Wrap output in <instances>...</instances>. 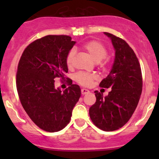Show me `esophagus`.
<instances>
[{
	"label": "esophagus",
	"instance_id": "34e87169",
	"mask_svg": "<svg viewBox=\"0 0 159 159\" xmlns=\"http://www.w3.org/2000/svg\"><path fill=\"white\" fill-rule=\"evenodd\" d=\"M88 93H89V90L85 89H81V94H88Z\"/></svg>",
	"mask_w": 159,
	"mask_h": 159
}]
</instances>
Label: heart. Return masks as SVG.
<instances>
[{
    "instance_id": "heart-1",
    "label": "heart",
    "mask_w": 159,
    "mask_h": 159,
    "mask_svg": "<svg viewBox=\"0 0 159 159\" xmlns=\"http://www.w3.org/2000/svg\"><path fill=\"white\" fill-rule=\"evenodd\" d=\"M81 48L83 51H85L90 56V57L96 63H99L103 59H105L107 55V53H108L106 48L102 43L96 41H91L85 43L84 44H83ZM75 56V51L74 50H70L66 57V64L68 68H71L73 66ZM95 78L96 76L92 74L78 73L75 76V80L77 82L84 86L91 85Z\"/></svg>"
}]
</instances>
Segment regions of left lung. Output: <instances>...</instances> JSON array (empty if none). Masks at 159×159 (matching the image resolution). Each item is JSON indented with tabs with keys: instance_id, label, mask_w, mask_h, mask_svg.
<instances>
[{
	"instance_id": "8db88e82",
	"label": "left lung",
	"mask_w": 159,
	"mask_h": 159,
	"mask_svg": "<svg viewBox=\"0 0 159 159\" xmlns=\"http://www.w3.org/2000/svg\"><path fill=\"white\" fill-rule=\"evenodd\" d=\"M115 49V60L109 74L100 83L111 91L104 97L94 91L96 102L90 108L92 122L103 131H115L128 122L134 113L142 91L140 64L129 44L110 33L105 32Z\"/></svg>"
}]
</instances>
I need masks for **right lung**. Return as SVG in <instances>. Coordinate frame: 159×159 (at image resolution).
Wrapping results in <instances>:
<instances>
[{
    "instance_id": "right-lung-1",
    "label": "right lung",
    "mask_w": 159,
    "mask_h": 159,
    "mask_svg": "<svg viewBox=\"0 0 159 159\" xmlns=\"http://www.w3.org/2000/svg\"><path fill=\"white\" fill-rule=\"evenodd\" d=\"M75 43L67 35H48L30 44L19 61L16 84L20 103L30 119L46 131L63 129L81 97V89L72 81L64 91L54 85L55 78H65L66 57Z\"/></svg>"
}]
</instances>
